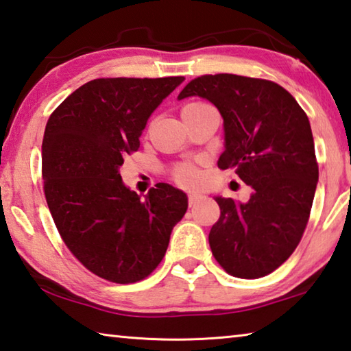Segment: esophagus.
I'll return each mask as SVG.
<instances>
[{
	"mask_svg": "<svg viewBox=\"0 0 351 351\" xmlns=\"http://www.w3.org/2000/svg\"><path fill=\"white\" fill-rule=\"evenodd\" d=\"M199 202V195L197 194H189L188 195V205L189 206H194L195 204H197Z\"/></svg>",
	"mask_w": 351,
	"mask_h": 351,
	"instance_id": "1",
	"label": "esophagus"
}]
</instances>
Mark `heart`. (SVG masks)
<instances>
[{"label": "heart", "instance_id": "b5f03b06", "mask_svg": "<svg viewBox=\"0 0 351 351\" xmlns=\"http://www.w3.org/2000/svg\"><path fill=\"white\" fill-rule=\"evenodd\" d=\"M200 104H204V103H202V101L188 103L186 106L183 108V110L191 109V108H197V106H200ZM171 177H172V180L177 183V185L185 186V188H194V186H197L199 183H200L199 171L191 163H179V165H176L174 168L171 169Z\"/></svg>", "mask_w": 351, "mask_h": 351}]
</instances>
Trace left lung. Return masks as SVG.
<instances>
[{"instance_id": "obj_1", "label": "left lung", "mask_w": 351, "mask_h": 351, "mask_svg": "<svg viewBox=\"0 0 351 351\" xmlns=\"http://www.w3.org/2000/svg\"><path fill=\"white\" fill-rule=\"evenodd\" d=\"M191 95L210 100L223 117L219 168L234 169L254 189L247 204L216 197L213 256L234 278H263L293 254L310 219L319 168L308 117L290 92L263 78L202 75L179 100Z\"/></svg>"}]
</instances>
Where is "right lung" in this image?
I'll use <instances>...</instances> for the list:
<instances>
[{
    "instance_id": "right-lung-1",
    "label": "right lung",
    "mask_w": 351,
    "mask_h": 351,
    "mask_svg": "<svg viewBox=\"0 0 351 351\" xmlns=\"http://www.w3.org/2000/svg\"><path fill=\"white\" fill-rule=\"evenodd\" d=\"M185 77L97 78L49 117L45 195L61 239L90 273L114 284L143 280L162 262L186 194L157 183L140 199L120 166L140 147L146 121Z\"/></svg>"
}]
</instances>
